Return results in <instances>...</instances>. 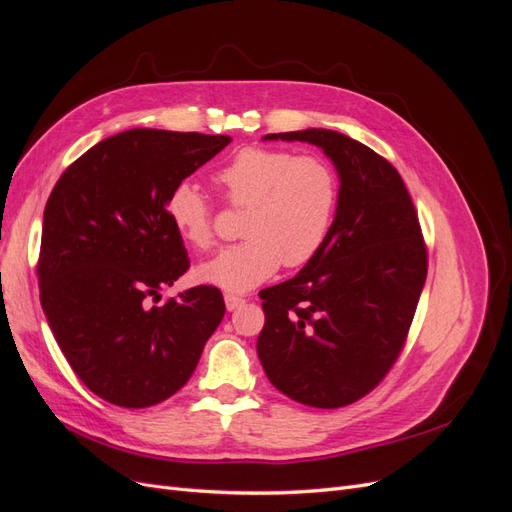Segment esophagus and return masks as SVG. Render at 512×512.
<instances>
[{
	"label": "esophagus",
	"instance_id": "34e87169",
	"mask_svg": "<svg viewBox=\"0 0 512 512\" xmlns=\"http://www.w3.org/2000/svg\"><path fill=\"white\" fill-rule=\"evenodd\" d=\"M224 301H226V309H228V312H232V309H237L239 305L245 303V299L241 297V294H232V292H226V294H224Z\"/></svg>",
	"mask_w": 512,
	"mask_h": 512
}]
</instances>
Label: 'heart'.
<instances>
[{
	"instance_id": "b5f03b06",
	"label": "heart",
	"mask_w": 512,
	"mask_h": 512,
	"mask_svg": "<svg viewBox=\"0 0 512 512\" xmlns=\"http://www.w3.org/2000/svg\"><path fill=\"white\" fill-rule=\"evenodd\" d=\"M226 203L247 209L245 239L198 269L203 282L247 290L280 265L305 267L327 245L339 207V179L318 153L284 147H243L218 173ZM173 228L200 252L215 245V209L192 181H179L166 196Z\"/></svg>"
}]
</instances>
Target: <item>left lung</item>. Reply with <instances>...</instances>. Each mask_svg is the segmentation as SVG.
I'll return each mask as SVG.
<instances>
[{
    "label": "left lung",
    "instance_id": "obj_1",
    "mask_svg": "<svg viewBox=\"0 0 512 512\" xmlns=\"http://www.w3.org/2000/svg\"><path fill=\"white\" fill-rule=\"evenodd\" d=\"M318 145L339 173V207L322 252L258 292V356L277 391L312 408L354 404L406 346L427 277L421 222L397 168L333 130L269 134Z\"/></svg>",
    "mask_w": 512,
    "mask_h": 512
}]
</instances>
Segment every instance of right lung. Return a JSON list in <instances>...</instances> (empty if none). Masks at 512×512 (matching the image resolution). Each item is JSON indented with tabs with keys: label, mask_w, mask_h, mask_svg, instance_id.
<instances>
[{
	"label": "right lung",
	"mask_w": 512,
	"mask_h": 512,
	"mask_svg": "<svg viewBox=\"0 0 512 512\" xmlns=\"http://www.w3.org/2000/svg\"><path fill=\"white\" fill-rule=\"evenodd\" d=\"M228 143L119 132L72 162L46 200L40 303L74 374L108 404L149 408L175 395L224 318L222 290L209 284L149 301L190 269L166 196Z\"/></svg>",
	"instance_id": "obj_1"
}]
</instances>
